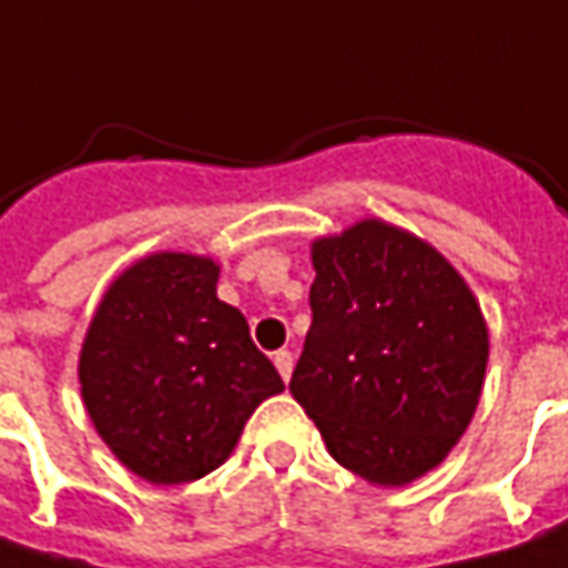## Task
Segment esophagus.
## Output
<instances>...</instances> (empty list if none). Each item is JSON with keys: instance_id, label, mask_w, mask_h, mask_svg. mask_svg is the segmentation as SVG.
I'll return each instance as SVG.
<instances>
[{"instance_id": "obj_1", "label": "esophagus", "mask_w": 568, "mask_h": 568, "mask_svg": "<svg viewBox=\"0 0 568 568\" xmlns=\"http://www.w3.org/2000/svg\"><path fill=\"white\" fill-rule=\"evenodd\" d=\"M273 365H276V372L283 375V382H288V378H292V365H295V358H292V353L280 349V353H273Z\"/></svg>"}]
</instances>
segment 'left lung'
<instances>
[{
	"mask_svg": "<svg viewBox=\"0 0 568 568\" xmlns=\"http://www.w3.org/2000/svg\"><path fill=\"white\" fill-rule=\"evenodd\" d=\"M311 331L288 390L336 464L407 486L467 432L486 378L480 302L429 241L362 219L311 244Z\"/></svg>",
	"mask_w": 568,
	"mask_h": 568,
	"instance_id": "obj_1",
	"label": "left lung"
}]
</instances>
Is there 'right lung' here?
Masks as SVG:
<instances>
[{
	"label": "right lung",
	"mask_w": 568,
	"mask_h": 568,
	"mask_svg": "<svg viewBox=\"0 0 568 568\" xmlns=\"http://www.w3.org/2000/svg\"><path fill=\"white\" fill-rule=\"evenodd\" d=\"M215 283L212 257L159 251L108 285L88 324L79 356L88 419L126 470L155 486L212 474L251 413L285 390Z\"/></svg>",
	"instance_id": "1"
}]
</instances>
